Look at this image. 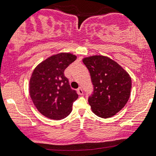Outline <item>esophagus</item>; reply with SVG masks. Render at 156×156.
Instances as JSON below:
<instances>
[{
    "instance_id": "obj_1",
    "label": "esophagus",
    "mask_w": 156,
    "mask_h": 156,
    "mask_svg": "<svg viewBox=\"0 0 156 156\" xmlns=\"http://www.w3.org/2000/svg\"><path fill=\"white\" fill-rule=\"evenodd\" d=\"M77 91H78V94H80V95H83L84 94V91H83V89L81 88H79L78 90H77Z\"/></svg>"
}]
</instances>
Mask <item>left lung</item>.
I'll use <instances>...</instances> for the list:
<instances>
[{
    "label": "left lung",
    "instance_id": "1",
    "mask_svg": "<svg viewBox=\"0 0 156 156\" xmlns=\"http://www.w3.org/2000/svg\"><path fill=\"white\" fill-rule=\"evenodd\" d=\"M93 85L88 102L98 117H112L126 105L130 97L132 79L127 71L111 58L95 55L83 59Z\"/></svg>",
    "mask_w": 156,
    "mask_h": 156
}]
</instances>
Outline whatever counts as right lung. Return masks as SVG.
Listing matches in <instances>:
<instances>
[{
	"mask_svg": "<svg viewBox=\"0 0 156 156\" xmlns=\"http://www.w3.org/2000/svg\"><path fill=\"white\" fill-rule=\"evenodd\" d=\"M76 58L70 53L58 54L39 64L33 71L29 85L30 98L45 117L60 120L71 112L78 94L71 88L64 72Z\"/></svg>",
	"mask_w": 156,
	"mask_h": 156,
	"instance_id": "obj_1",
	"label": "right lung"
}]
</instances>
